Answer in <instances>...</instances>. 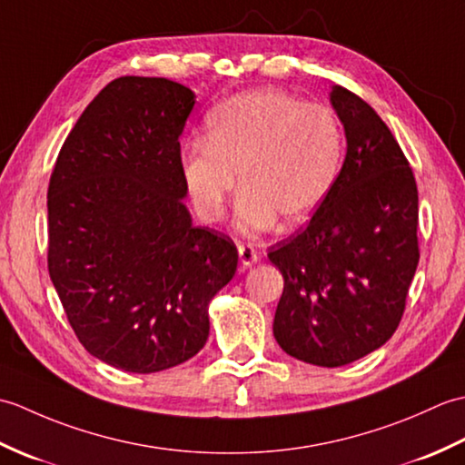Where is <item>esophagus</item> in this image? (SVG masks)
<instances>
[{"label": "esophagus", "instance_id": "34e87169", "mask_svg": "<svg viewBox=\"0 0 465 465\" xmlns=\"http://www.w3.org/2000/svg\"><path fill=\"white\" fill-rule=\"evenodd\" d=\"M238 253H240V262L243 268H252V265H255L262 260V253L250 243H242L238 248Z\"/></svg>", "mask_w": 465, "mask_h": 465}]
</instances>
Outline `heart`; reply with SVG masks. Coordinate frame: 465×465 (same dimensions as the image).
Here are the masks:
<instances>
[{"label": "heart", "mask_w": 465, "mask_h": 465, "mask_svg": "<svg viewBox=\"0 0 465 465\" xmlns=\"http://www.w3.org/2000/svg\"><path fill=\"white\" fill-rule=\"evenodd\" d=\"M341 152V127L328 107L255 90L217 105L205 120V142L183 147L180 163L193 210L207 223L223 217L240 173L235 225L258 235L278 220L308 222L338 180Z\"/></svg>", "instance_id": "heart-1"}]
</instances>
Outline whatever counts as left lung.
Instances as JSON below:
<instances>
[{"instance_id":"obj_1","label":"left lung","mask_w":465,"mask_h":465,"mask_svg":"<svg viewBox=\"0 0 465 465\" xmlns=\"http://www.w3.org/2000/svg\"><path fill=\"white\" fill-rule=\"evenodd\" d=\"M348 152L303 230L268 253L283 275L273 335L292 358L340 368L381 348L420 262L418 185L396 137L361 97L333 85Z\"/></svg>"}]
</instances>
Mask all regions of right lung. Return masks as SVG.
I'll return each mask as SVG.
<instances>
[{"label":"right lung","mask_w":465,"mask_h":465,"mask_svg":"<svg viewBox=\"0 0 465 465\" xmlns=\"http://www.w3.org/2000/svg\"><path fill=\"white\" fill-rule=\"evenodd\" d=\"M195 95L125 75L85 107L47 187V268L77 340L132 373L180 365L210 335L207 305L238 270L227 235L182 202L180 135Z\"/></svg>","instance_id":"add662e5"}]
</instances>
